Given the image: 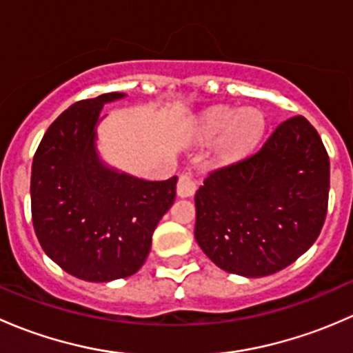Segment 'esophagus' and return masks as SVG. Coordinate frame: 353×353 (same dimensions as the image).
<instances>
[{
  "mask_svg": "<svg viewBox=\"0 0 353 353\" xmlns=\"http://www.w3.org/2000/svg\"><path fill=\"white\" fill-rule=\"evenodd\" d=\"M194 191H196V183L193 181V177L188 176V174L179 176V181H177V196L190 198L193 196Z\"/></svg>",
  "mask_w": 353,
  "mask_h": 353,
  "instance_id": "esophagus-1",
  "label": "esophagus"
}]
</instances>
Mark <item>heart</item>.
Masks as SVG:
<instances>
[{
	"instance_id": "b5f03b06",
	"label": "heart",
	"mask_w": 353,
	"mask_h": 353,
	"mask_svg": "<svg viewBox=\"0 0 353 353\" xmlns=\"http://www.w3.org/2000/svg\"><path fill=\"white\" fill-rule=\"evenodd\" d=\"M265 131V116L256 108L237 110L220 105L205 114L198 124V138L213 141L212 157L219 165H232L254 150Z\"/></svg>"
}]
</instances>
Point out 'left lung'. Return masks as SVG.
<instances>
[{
	"label": "left lung",
	"instance_id": "left-lung-1",
	"mask_svg": "<svg viewBox=\"0 0 353 353\" xmlns=\"http://www.w3.org/2000/svg\"><path fill=\"white\" fill-rule=\"evenodd\" d=\"M328 193L325 145L305 117H290L254 154L206 177L194 196V237L223 272L273 275L318 239Z\"/></svg>",
	"mask_w": 353,
	"mask_h": 353
}]
</instances>
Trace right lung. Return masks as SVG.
Masks as SVG:
<instances>
[{
    "instance_id": "add662e5",
    "label": "right lung",
    "mask_w": 353,
    "mask_h": 353,
    "mask_svg": "<svg viewBox=\"0 0 353 353\" xmlns=\"http://www.w3.org/2000/svg\"><path fill=\"white\" fill-rule=\"evenodd\" d=\"M124 97L112 92L74 102L48 128L32 162L35 236L56 265L85 282L134 275L176 198L177 176L140 179L99 155L102 108Z\"/></svg>"
}]
</instances>
